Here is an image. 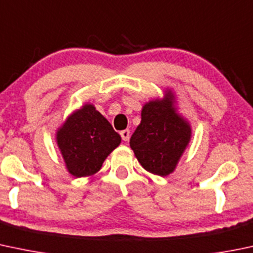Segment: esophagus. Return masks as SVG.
<instances>
[{
    "label": "esophagus",
    "mask_w": 253,
    "mask_h": 253,
    "mask_svg": "<svg viewBox=\"0 0 253 253\" xmlns=\"http://www.w3.org/2000/svg\"><path fill=\"white\" fill-rule=\"evenodd\" d=\"M129 134H131V132H129V129H124V131L120 132V135H121L122 140H128L129 139Z\"/></svg>",
    "instance_id": "obj_1"
}]
</instances>
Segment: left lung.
<instances>
[{
    "mask_svg": "<svg viewBox=\"0 0 253 253\" xmlns=\"http://www.w3.org/2000/svg\"><path fill=\"white\" fill-rule=\"evenodd\" d=\"M174 104L171 89H166L162 99L145 103L142 121L129 140L143 169L162 177L174 171L191 139L190 124L177 113Z\"/></svg>",
    "mask_w": 253,
    "mask_h": 253,
    "instance_id": "obj_1",
    "label": "left lung"
}]
</instances>
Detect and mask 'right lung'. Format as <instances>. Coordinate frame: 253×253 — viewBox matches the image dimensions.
Returning <instances> with one entry per match:
<instances>
[{
  "mask_svg": "<svg viewBox=\"0 0 253 253\" xmlns=\"http://www.w3.org/2000/svg\"><path fill=\"white\" fill-rule=\"evenodd\" d=\"M55 140L69 173L89 177L119 147L121 137L94 105L86 103L68 116L58 128Z\"/></svg>",
  "mask_w": 253,
  "mask_h": 253,
  "instance_id": "add662e5",
  "label": "right lung"
}]
</instances>
